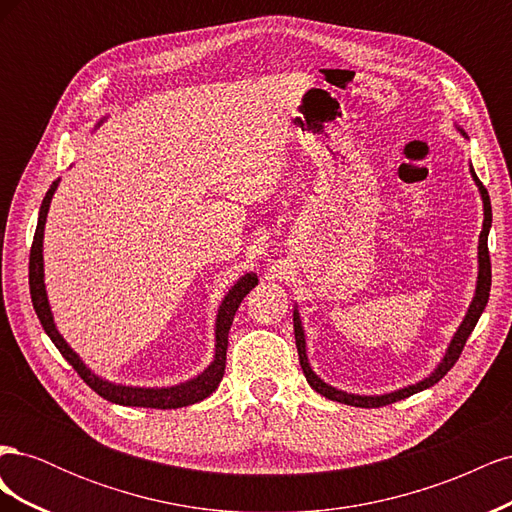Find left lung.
Here are the masks:
<instances>
[{
	"label": "left lung",
	"mask_w": 512,
	"mask_h": 512,
	"mask_svg": "<svg viewBox=\"0 0 512 512\" xmlns=\"http://www.w3.org/2000/svg\"><path fill=\"white\" fill-rule=\"evenodd\" d=\"M459 132L466 136V132H463L459 128ZM470 175L476 183V188L480 192V198H483V213H485V220H483V230H480V237H478V277H476V292H474V299L468 307V314L466 318H463V322L459 324L457 333L453 335L451 344H448L446 348V354L444 359L440 361V365L431 371V374L427 378H423L421 382L416 384H408L404 386V389L399 391H393V393H384V395H354V393H346V391H339L335 389V386L327 384L324 380H320L316 374L312 365H309L307 361V346H305V331H303V324H301V316H299V309L297 305H294V314H292V320H294V339H297V350H299V363H301V369L303 374L309 382V386L316 393H320L322 397L327 399H333V401H339V404H348V406H354V408H380V406H389V404H395V401L399 399H406L418 391H425L429 389V386H433L436 382H440L448 371H451V367L457 363L459 354L463 350V346H466L468 337L472 335L476 322L480 318V314L485 312V305L489 301V290H491V260H489V250H487V237H489V228H491V200H489V194L485 190V185L480 183V179L476 177L474 168L470 164Z\"/></svg>",
	"instance_id": "8db88e82"
}]
</instances>
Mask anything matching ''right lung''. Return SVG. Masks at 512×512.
Listing matches in <instances>:
<instances>
[{
	"mask_svg": "<svg viewBox=\"0 0 512 512\" xmlns=\"http://www.w3.org/2000/svg\"><path fill=\"white\" fill-rule=\"evenodd\" d=\"M100 123H98V126H100ZM57 185H59V179L53 181L51 190L46 192V196L42 200L36 235H34V243H32V254H29V292H32V303H34V309H36L42 329L46 331V335L51 337V342L55 344V348L74 367L76 374H79L87 382L89 389H94L100 397H104L106 401H113V404L134 406V408L170 410V408L192 406V404H198V401L207 399L215 389H218L220 382H222V376H224L228 331L232 327V318H235L241 301L245 299V294L258 284V275L256 273H245L243 277H239V282L232 286L224 297V301L218 309V318H215V356H213L211 365L203 371V374H198L196 378H192L188 382L175 384V386H162V389H158V386H156V389H149V386H126V384L108 382V380L96 376L94 371H91L81 361V356L68 346L66 339L61 337V333L55 327L53 314H51L49 297H46L42 241H44L46 213H49V207H51V200H53Z\"/></svg>",
	"mask_w": 512,
	"mask_h": 512,
	"instance_id": "add662e5",
	"label": "right lung"
}]
</instances>
